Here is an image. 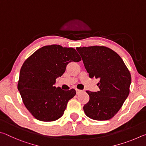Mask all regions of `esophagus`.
Instances as JSON below:
<instances>
[{
	"instance_id": "esophagus-1",
	"label": "esophagus",
	"mask_w": 146,
	"mask_h": 146,
	"mask_svg": "<svg viewBox=\"0 0 146 146\" xmlns=\"http://www.w3.org/2000/svg\"><path fill=\"white\" fill-rule=\"evenodd\" d=\"M82 92V90H76V95H79V94H80Z\"/></svg>"
}]
</instances>
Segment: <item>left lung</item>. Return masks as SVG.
I'll return each instance as SVG.
<instances>
[{
    "label": "left lung",
    "mask_w": 146,
    "mask_h": 146,
    "mask_svg": "<svg viewBox=\"0 0 146 146\" xmlns=\"http://www.w3.org/2000/svg\"><path fill=\"white\" fill-rule=\"evenodd\" d=\"M90 78H99L97 92L86 91L89 102L84 106L86 116L108 120L120 110L129 93L131 76L118 54L104 46L76 48Z\"/></svg>",
    "instance_id": "obj_1"
}]
</instances>
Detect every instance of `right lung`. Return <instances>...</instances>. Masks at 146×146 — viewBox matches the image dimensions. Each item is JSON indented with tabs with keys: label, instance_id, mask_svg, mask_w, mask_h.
Segmentation results:
<instances>
[{
	"label": "right lung",
	"instance_id": "1",
	"mask_svg": "<svg viewBox=\"0 0 146 146\" xmlns=\"http://www.w3.org/2000/svg\"><path fill=\"white\" fill-rule=\"evenodd\" d=\"M80 60L75 49L55 44L40 48L24 62L18 90L24 104L36 119L52 122L63 115L76 91L74 89L64 91L54 85L69 63Z\"/></svg>",
	"mask_w": 146,
	"mask_h": 146
}]
</instances>
